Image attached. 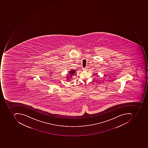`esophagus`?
I'll use <instances>...</instances> for the list:
<instances>
[{
    "instance_id": "esophagus-1",
    "label": "esophagus",
    "mask_w": 148,
    "mask_h": 148,
    "mask_svg": "<svg viewBox=\"0 0 148 148\" xmlns=\"http://www.w3.org/2000/svg\"><path fill=\"white\" fill-rule=\"evenodd\" d=\"M87 68H83V70H86V69H87Z\"/></svg>"
}]
</instances>
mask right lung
I'll use <instances>...</instances> for the list:
<instances>
[{"label":"right lung","mask_w":148,"mask_h":148,"mask_svg":"<svg viewBox=\"0 0 148 148\" xmlns=\"http://www.w3.org/2000/svg\"><path fill=\"white\" fill-rule=\"evenodd\" d=\"M69 75H67L68 77H67L68 79H69V78L70 79V78H72L73 77V75H74L75 73V70H72L69 71Z\"/></svg>","instance_id":"1"}]
</instances>
